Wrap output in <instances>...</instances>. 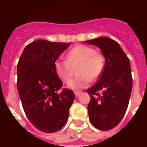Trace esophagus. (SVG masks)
<instances>
[{
    "label": "esophagus",
    "mask_w": 147,
    "mask_h": 147,
    "mask_svg": "<svg viewBox=\"0 0 147 147\" xmlns=\"http://www.w3.org/2000/svg\"><path fill=\"white\" fill-rule=\"evenodd\" d=\"M80 94H81L80 92H74V95H75V96H77V97H78V96H80Z\"/></svg>",
    "instance_id": "esophagus-1"
}]
</instances>
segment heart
<instances>
[{"mask_svg":"<svg viewBox=\"0 0 147 147\" xmlns=\"http://www.w3.org/2000/svg\"><path fill=\"white\" fill-rule=\"evenodd\" d=\"M104 55L95 49L84 45H78L71 49L66 55V60L57 59L54 63L55 71L59 79L67 83L77 69L78 78L69 82L68 88L72 90L85 88L92 81H95L104 70Z\"/></svg>","mask_w":147,"mask_h":147,"instance_id":"obj_1","label":"heart"}]
</instances>
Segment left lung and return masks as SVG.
Instances as JSON below:
<instances>
[{"instance_id":"1","label":"left lung","mask_w":147,"mask_h":147,"mask_svg":"<svg viewBox=\"0 0 147 147\" xmlns=\"http://www.w3.org/2000/svg\"><path fill=\"white\" fill-rule=\"evenodd\" d=\"M85 42L99 47L105 59L98 82L88 89L91 96L88 111L94 127L107 131L119 123L127 110L133 88L130 61L111 38L100 37Z\"/></svg>"}]
</instances>
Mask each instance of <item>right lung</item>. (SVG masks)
<instances>
[{"mask_svg":"<svg viewBox=\"0 0 147 147\" xmlns=\"http://www.w3.org/2000/svg\"><path fill=\"white\" fill-rule=\"evenodd\" d=\"M71 43L34 41L26 47L17 66V88L29 121L44 133H55L64 127L69 118L74 93L59 92L63 83L54 63Z\"/></svg>","mask_w":147,"mask_h":147,"instance_id":"obj_1","label":"right lung"}]
</instances>
